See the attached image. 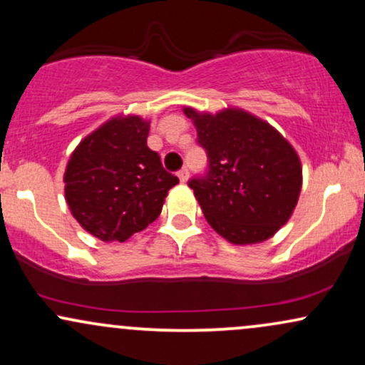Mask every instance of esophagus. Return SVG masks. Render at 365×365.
Segmentation results:
<instances>
[{"label": "esophagus", "mask_w": 365, "mask_h": 365, "mask_svg": "<svg viewBox=\"0 0 365 365\" xmlns=\"http://www.w3.org/2000/svg\"><path fill=\"white\" fill-rule=\"evenodd\" d=\"M188 177H190V173H188L187 168H183V170L178 171V178H180V182H182V183H185L187 180H188Z\"/></svg>", "instance_id": "1"}]
</instances>
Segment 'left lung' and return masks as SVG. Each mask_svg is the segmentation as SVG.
I'll list each match as a JSON object with an SVG mask.
<instances>
[{
    "label": "left lung",
    "mask_w": 365,
    "mask_h": 365,
    "mask_svg": "<svg viewBox=\"0 0 365 365\" xmlns=\"http://www.w3.org/2000/svg\"><path fill=\"white\" fill-rule=\"evenodd\" d=\"M207 150L209 171L188 187L217 235L261 244L290 220L302 190V163L273 125L242 108H183Z\"/></svg>",
    "instance_id": "8db88e82"
}]
</instances>
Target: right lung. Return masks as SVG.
<instances>
[{
  "instance_id": "right-lung-1",
  "label": "right lung",
  "mask_w": 365,
  "mask_h": 365,
  "mask_svg": "<svg viewBox=\"0 0 365 365\" xmlns=\"http://www.w3.org/2000/svg\"><path fill=\"white\" fill-rule=\"evenodd\" d=\"M149 120L116 115L83 137L66 163L65 200L77 223L103 242H125L161 215L178 178L148 148Z\"/></svg>"
}]
</instances>
